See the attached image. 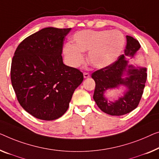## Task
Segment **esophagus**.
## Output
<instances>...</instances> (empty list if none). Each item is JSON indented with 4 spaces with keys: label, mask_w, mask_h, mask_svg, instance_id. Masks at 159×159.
Masks as SVG:
<instances>
[{
    "label": "esophagus",
    "mask_w": 159,
    "mask_h": 159,
    "mask_svg": "<svg viewBox=\"0 0 159 159\" xmlns=\"http://www.w3.org/2000/svg\"><path fill=\"white\" fill-rule=\"evenodd\" d=\"M90 76H91V75H90L89 73H84V79H88V78H89Z\"/></svg>",
    "instance_id": "esophagus-1"
}]
</instances>
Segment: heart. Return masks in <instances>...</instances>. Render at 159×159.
I'll return each instance as SVG.
<instances>
[{"instance_id":"heart-1","label":"heart","mask_w":159,"mask_h":159,"mask_svg":"<svg viewBox=\"0 0 159 159\" xmlns=\"http://www.w3.org/2000/svg\"><path fill=\"white\" fill-rule=\"evenodd\" d=\"M73 46L66 44L63 54L68 64L79 67L84 62L81 52H89L88 62L96 68L108 67L117 60L125 46V37L119 30H84L73 37Z\"/></svg>"}]
</instances>
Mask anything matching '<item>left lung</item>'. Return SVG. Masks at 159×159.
Returning a JSON list of instances; mask_svg holds the SVG:
<instances>
[{
  "instance_id": "8db88e82",
  "label": "left lung",
  "mask_w": 159,
  "mask_h": 159,
  "mask_svg": "<svg viewBox=\"0 0 159 159\" xmlns=\"http://www.w3.org/2000/svg\"><path fill=\"white\" fill-rule=\"evenodd\" d=\"M127 43L124 54L108 67L92 74L96 82L93 99L104 113L111 116H122L137 108L140 102L147 79V69L144 66L130 64L128 57L134 58L141 48L136 39L126 35ZM122 89V96L111 102L105 96L108 89Z\"/></svg>"
}]
</instances>
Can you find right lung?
I'll use <instances>...</instances> for the list:
<instances>
[{
  "label": "right lung",
  "instance_id": "obj_1",
  "mask_svg": "<svg viewBox=\"0 0 159 159\" xmlns=\"http://www.w3.org/2000/svg\"><path fill=\"white\" fill-rule=\"evenodd\" d=\"M70 30L43 28L23 40L14 53L12 86L23 109L39 119L62 116L84 80L79 70L63 62V41Z\"/></svg>",
  "mask_w": 159,
  "mask_h": 159
}]
</instances>
